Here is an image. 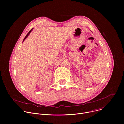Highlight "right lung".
<instances>
[{
	"label": "right lung",
	"mask_w": 124,
	"mask_h": 124,
	"mask_svg": "<svg viewBox=\"0 0 124 124\" xmlns=\"http://www.w3.org/2000/svg\"><path fill=\"white\" fill-rule=\"evenodd\" d=\"M32 29H31V30H30V31H29V32H28V34H27V35H26V36L25 37V38H24V39H23V41H24V40H25V39H26V38H27L28 37V36L29 35V34H30V32H31V31L32 30Z\"/></svg>",
	"instance_id": "right-lung-1"
}]
</instances>
